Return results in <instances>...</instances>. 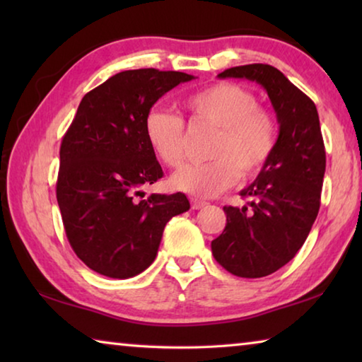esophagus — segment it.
I'll return each instance as SVG.
<instances>
[{
	"label": "esophagus",
	"mask_w": 362,
	"mask_h": 362,
	"mask_svg": "<svg viewBox=\"0 0 362 362\" xmlns=\"http://www.w3.org/2000/svg\"><path fill=\"white\" fill-rule=\"evenodd\" d=\"M206 204H207L206 201H201V199L192 198V207H193V209H196V211H198V209H203V207H204Z\"/></svg>",
	"instance_id": "obj_1"
}]
</instances>
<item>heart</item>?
<instances>
[{"instance_id": "obj_1", "label": "heart", "mask_w": 362, "mask_h": 362, "mask_svg": "<svg viewBox=\"0 0 362 362\" xmlns=\"http://www.w3.org/2000/svg\"><path fill=\"white\" fill-rule=\"evenodd\" d=\"M196 121L217 127L209 156L175 173L170 185L201 198H209L235 185L240 175L254 177L267 166L276 146L278 127L273 115L257 107V97L235 83H216L185 100ZM145 139L156 158L168 168L183 161V121L168 110L153 108L144 121Z\"/></svg>"}]
</instances>
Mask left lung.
I'll list each match as a JSON object with an SVG mask.
<instances>
[{"label":"left lung","instance_id":"left-lung-1","mask_svg":"<svg viewBox=\"0 0 362 362\" xmlns=\"http://www.w3.org/2000/svg\"><path fill=\"white\" fill-rule=\"evenodd\" d=\"M217 76L260 84L279 122L272 158L240 192L249 203L223 207L225 230L211 243L226 272L240 278L268 276L296 257L320 211L326 173L320 116L313 100L272 65L233 66Z\"/></svg>","mask_w":362,"mask_h":362}]
</instances>
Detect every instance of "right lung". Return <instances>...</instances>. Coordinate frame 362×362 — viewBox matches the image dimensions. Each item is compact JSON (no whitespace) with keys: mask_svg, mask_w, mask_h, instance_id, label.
Segmentation results:
<instances>
[{"mask_svg":"<svg viewBox=\"0 0 362 362\" xmlns=\"http://www.w3.org/2000/svg\"><path fill=\"white\" fill-rule=\"evenodd\" d=\"M194 79L155 69L116 73L83 97L60 145L57 203L66 238L90 269L137 276L156 259L164 226L187 212L183 193L136 199L163 177L144 121L158 99Z\"/></svg>","mask_w":362,"mask_h":362,"instance_id":"obj_1","label":"right lung"}]
</instances>
